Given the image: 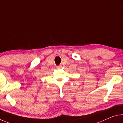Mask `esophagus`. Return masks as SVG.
Returning <instances> with one entry per match:
<instances>
[{
    "mask_svg": "<svg viewBox=\"0 0 123 123\" xmlns=\"http://www.w3.org/2000/svg\"><path fill=\"white\" fill-rule=\"evenodd\" d=\"M61 67H62V66L61 65L57 66V67H56V68H57V69H60V68H61Z\"/></svg>",
    "mask_w": 123,
    "mask_h": 123,
    "instance_id": "34e87169",
    "label": "esophagus"
}]
</instances>
